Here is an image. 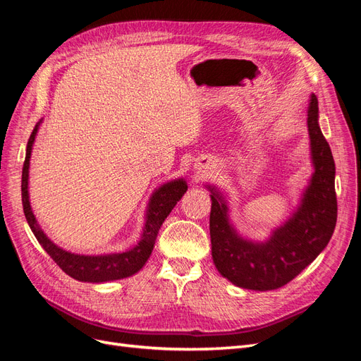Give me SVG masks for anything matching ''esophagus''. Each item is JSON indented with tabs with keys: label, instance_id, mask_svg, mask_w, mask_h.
Masks as SVG:
<instances>
[{
	"label": "esophagus",
	"instance_id": "34e87169",
	"mask_svg": "<svg viewBox=\"0 0 361 361\" xmlns=\"http://www.w3.org/2000/svg\"><path fill=\"white\" fill-rule=\"evenodd\" d=\"M207 162V161H206ZM207 167V164H204L203 161H199L197 164H195V169H199V170H202V169H206Z\"/></svg>",
	"mask_w": 361,
	"mask_h": 361
}]
</instances>
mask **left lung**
Masks as SVG:
<instances>
[{"instance_id": "8db88e82", "label": "left lung", "mask_w": 361, "mask_h": 361, "mask_svg": "<svg viewBox=\"0 0 361 361\" xmlns=\"http://www.w3.org/2000/svg\"><path fill=\"white\" fill-rule=\"evenodd\" d=\"M307 129L312 178L292 215L265 241L239 235L223 192L206 185L212 200L209 231L214 264L223 277L239 288L272 290L285 286L319 256L333 236L337 220L336 167L319 128L318 97L313 93L307 106Z\"/></svg>"}]
</instances>
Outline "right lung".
Instances as JSON below:
<instances>
[{
  "instance_id": "right-lung-1",
  "label": "right lung",
  "mask_w": 361,
  "mask_h": 361,
  "mask_svg": "<svg viewBox=\"0 0 361 361\" xmlns=\"http://www.w3.org/2000/svg\"><path fill=\"white\" fill-rule=\"evenodd\" d=\"M40 122L32 129L30 135L27 152H25V161L23 169V206L24 214L28 221L31 232L35 233L39 244L43 250L52 257V260L66 272L68 276L78 281L87 283H105L113 281L134 276L141 268L146 265L147 259L152 255V250L155 247V241L162 223L171 212V209L176 203L182 199V195L187 192L188 185L187 180L179 178L173 179L170 182L162 183L159 188L152 192L146 218H145V227L143 233H141L140 241L130 247L129 250L120 251V253H108V255H78L72 253V251L63 250L57 244H54L47 233L42 231L39 226L35 214H32L31 204H30V194H28V173H30V158L32 152V145L37 135Z\"/></svg>"
}]
</instances>
